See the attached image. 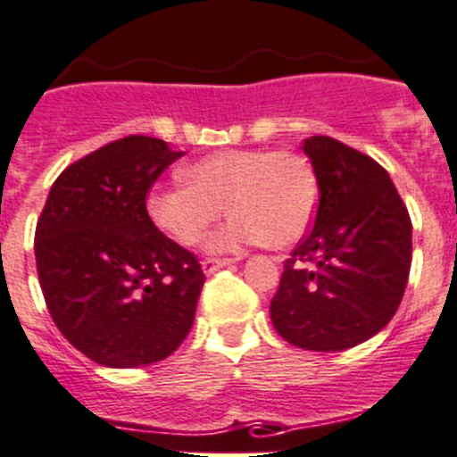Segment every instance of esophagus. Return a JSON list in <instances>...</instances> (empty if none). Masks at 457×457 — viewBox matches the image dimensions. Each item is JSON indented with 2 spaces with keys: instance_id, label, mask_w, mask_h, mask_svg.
<instances>
[{
  "instance_id": "34e87169",
  "label": "esophagus",
  "mask_w": 457,
  "mask_h": 457,
  "mask_svg": "<svg viewBox=\"0 0 457 457\" xmlns=\"http://www.w3.org/2000/svg\"><path fill=\"white\" fill-rule=\"evenodd\" d=\"M237 258H206V261L201 262V267H204V271L206 274H212V271H217L220 267H226L231 265V262H236Z\"/></svg>"
}]
</instances>
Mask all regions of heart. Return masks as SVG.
<instances>
[{
    "instance_id": "b5f03b06",
    "label": "heart",
    "mask_w": 457,
    "mask_h": 457,
    "mask_svg": "<svg viewBox=\"0 0 457 457\" xmlns=\"http://www.w3.org/2000/svg\"><path fill=\"white\" fill-rule=\"evenodd\" d=\"M183 179L186 183L156 186L146 196L152 221L179 245H196L226 204L236 215L211 236L212 251L261 242L290 246L315 220V167L290 149H226L187 165Z\"/></svg>"
}]
</instances>
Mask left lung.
<instances>
[{
	"label": "left lung",
	"instance_id": "left-lung-1",
	"mask_svg": "<svg viewBox=\"0 0 457 457\" xmlns=\"http://www.w3.org/2000/svg\"><path fill=\"white\" fill-rule=\"evenodd\" d=\"M303 152L320 204L286 261L271 324L299 349L345 351L395 317L412 261V221L374 158L328 136L308 137Z\"/></svg>",
	"mask_w": 457,
	"mask_h": 457
}]
</instances>
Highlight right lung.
<instances>
[{"instance_id":"1","label":"right lung","mask_w":457,"mask_h":457,"mask_svg":"<svg viewBox=\"0 0 457 457\" xmlns=\"http://www.w3.org/2000/svg\"><path fill=\"white\" fill-rule=\"evenodd\" d=\"M183 154L127 136L61 171L36 224L45 303L65 340L104 367L171 355L195 321L204 270L158 231L146 195Z\"/></svg>"}]
</instances>
